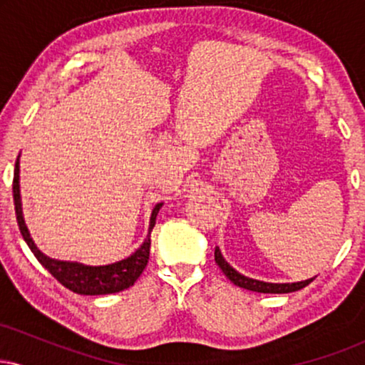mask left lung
Returning a JSON list of instances; mask_svg holds the SVG:
<instances>
[{"mask_svg": "<svg viewBox=\"0 0 365 365\" xmlns=\"http://www.w3.org/2000/svg\"><path fill=\"white\" fill-rule=\"evenodd\" d=\"M215 261L217 266L221 267V271H223L225 276L230 279V282H232L233 284H237V287L245 288V290H250V292L290 293V292H297V290H300V288L307 287V284L314 279V278H311V279H305V282H299V283H266V282H259V279L247 278V276L238 273V271L233 269V267L225 261V257L221 255L217 247L215 249Z\"/></svg>", "mask_w": 365, "mask_h": 365, "instance_id": "left-lung-1", "label": "left lung"}]
</instances>
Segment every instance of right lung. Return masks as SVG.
<instances>
[{
	"instance_id": "right-lung-1",
	"label": "right lung",
	"mask_w": 365,
	"mask_h": 365,
	"mask_svg": "<svg viewBox=\"0 0 365 365\" xmlns=\"http://www.w3.org/2000/svg\"><path fill=\"white\" fill-rule=\"evenodd\" d=\"M19 158H16L15 161L14 171V204L16 223H19L20 233H22L24 240L27 242L29 249L34 252L37 261L43 264L46 269H48L63 287L68 288V290H72L73 293H81V295H108V293H116L132 287V284L137 282V278L142 274V271L145 269V266H148L150 252V232H153L154 225H156V216L163 204L159 202L156 204V207L153 209L149 225V235L144 240V244L130 255V257L123 259V261L108 264V266H86V264L81 262L58 261V259L48 257V255H44L41 250H37L31 235H29L27 226H25L22 216V202H20Z\"/></svg>"
}]
</instances>
